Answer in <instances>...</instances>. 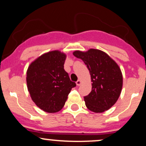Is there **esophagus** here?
Wrapping results in <instances>:
<instances>
[{"mask_svg": "<svg viewBox=\"0 0 146 146\" xmlns=\"http://www.w3.org/2000/svg\"><path fill=\"white\" fill-rule=\"evenodd\" d=\"M81 84H82V82L80 80H78V81L76 82V84L78 85V86H80V85H81Z\"/></svg>", "mask_w": 146, "mask_h": 146, "instance_id": "34e87169", "label": "esophagus"}]
</instances>
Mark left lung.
Listing matches in <instances>:
<instances>
[{
  "label": "left lung",
  "instance_id": "left-lung-1",
  "mask_svg": "<svg viewBox=\"0 0 146 146\" xmlns=\"http://www.w3.org/2000/svg\"><path fill=\"white\" fill-rule=\"evenodd\" d=\"M73 56L86 65L92 82V90L84 97L85 104L94 113H103L116 103L121 94L123 76L119 66L105 52L90 48L75 51Z\"/></svg>",
  "mask_w": 146,
  "mask_h": 146
}]
</instances>
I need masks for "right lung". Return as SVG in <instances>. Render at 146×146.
Wrapping results in <instances>:
<instances>
[{"instance_id":"obj_1","label":"right lung","mask_w":146,"mask_h":146,"mask_svg":"<svg viewBox=\"0 0 146 146\" xmlns=\"http://www.w3.org/2000/svg\"><path fill=\"white\" fill-rule=\"evenodd\" d=\"M66 55L56 50L32 62L27 71V84L33 102L48 113L60 111L76 84L64 69Z\"/></svg>"}]
</instances>
